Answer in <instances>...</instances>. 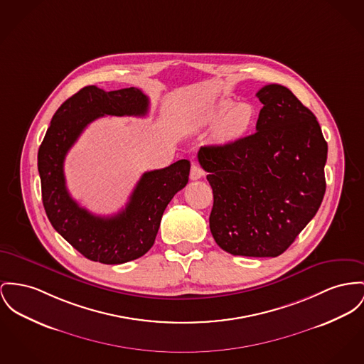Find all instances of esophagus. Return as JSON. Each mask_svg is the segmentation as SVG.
<instances>
[{
	"label": "esophagus",
	"mask_w": 364,
	"mask_h": 364,
	"mask_svg": "<svg viewBox=\"0 0 364 364\" xmlns=\"http://www.w3.org/2000/svg\"><path fill=\"white\" fill-rule=\"evenodd\" d=\"M203 175H204L203 168H201L197 163H192V167H191V179H192V181H197V179H200Z\"/></svg>",
	"instance_id": "1"
}]
</instances>
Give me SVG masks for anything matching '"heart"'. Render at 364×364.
Here are the masks:
<instances>
[{"label":"heart","mask_w":364,"mask_h":364,"mask_svg":"<svg viewBox=\"0 0 364 364\" xmlns=\"http://www.w3.org/2000/svg\"><path fill=\"white\" fill-rule=\"evenodd\" d=\"M257 113L251 103L239 102L232 106L230 100H223L210 110L207 122L214 124V138L219 144H232L244 138L255 124Z\"/></svg>","instance_id":"b5f03b06"}]
</instances>
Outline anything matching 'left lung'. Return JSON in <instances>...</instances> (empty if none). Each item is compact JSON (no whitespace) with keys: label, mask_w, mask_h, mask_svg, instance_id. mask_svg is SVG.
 <instances>
[{"label":"left lung","mask_w":364,"mask_h":364,"mask_svg":"<svg viewBox=\"0 0 364 364\" xmlns=\"http://www.w3.org/2000/svg\"><path fill=\"white\" fill-rule=\"evenodd\" d=\"M257 132L197 153L214 193L210 229L242 257L283 254L314 218L326 192L327 142L315 114L289 88L257 92Z\"/></svg>","instance_id":"obj_1"}]
</instances>
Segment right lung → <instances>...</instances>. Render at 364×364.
<instances>
[{"mask_svg": "<svg viewBox=\"0 0 364 364\" xmlns=\"http://www.w3.org/2000/svg\"><path fill=\"white\" fill-rule=\"evenodd\" d=\"M147 109L149 99L138 88L106 92L95 85L84 87L56 110L38 149L43 204L49 222L91 261L117 265L145 255L154 244L166 207L189 181L188 160L147 171L125 208L112 217L94 215L68 192L65 157L85 127L103 116L144 117Z\"/></svg>", "mask_w": 364, "mask_h": 364, "instance_id": "right-lung-1", "label": "right lung"}]
</instances>
